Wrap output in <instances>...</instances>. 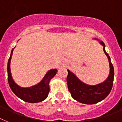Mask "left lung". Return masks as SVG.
<instances>
[{
	"label": "left lung",
	"instance_id": "8db88e82",
	"mask_svg": "<svg viewBox=\"0 0 122 122\" xmlns=\"http://www.w3.org/2000/svg\"><path fill=\"white\" fill-rule=\"evenodd\" d=\"M100 43L103 46V51L108 58L110 64V74L106 81L95 86L86 85L80 81L73 73L68 70V76L66 78L68 90L71 93V97L76 101L85 104H95L105 98L110 93L113 84L114 68L111 63L109 55L105 50V44L103 42Z\"/></svg>",
	"mask_w": 122,
	"mask_h": 122
}]
</instances>
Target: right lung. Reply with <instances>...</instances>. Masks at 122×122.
Listing matches in <instances>:
<instances>
[{"label":"right lung","instance_id":"1","mask_svg":"<svg viewBox=\"0 0 122 122\" xmlns=\"http://www.w3.org/2000/svg\"><path fill=\"white\" fill-rule=\"evenodd\" d=\"M12 49L10 56L8 61L7 64V76L8 82L10 88L14 93L19 98L24 102L28 103H37L44 100L47 97L49 92V83L51 78L56 75L57 70H49L43 78V80L38 85L30 87V88H21L15 83L12 78L10 70V63L12 55L13 50Z\"/></svg>","mask_w":122,"mask_h":122}]
</instances>
